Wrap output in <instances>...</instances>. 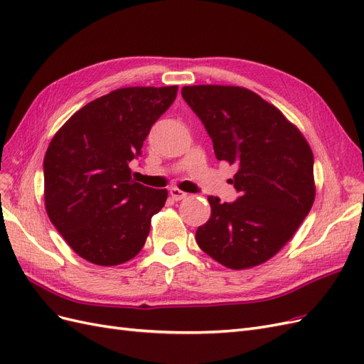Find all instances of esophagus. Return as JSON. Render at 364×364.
<instances>
[{"mask_svg": "<svg viewBox=\"0 0 364 364\" xmlns=\"http://www.w3.org/2000/svg\"><path fill=\"white\" fill-rule=\"evenodd\" d=\"M170 196L173 197V200H182V199H185V197L188 196V194L181 191L179 188H171V190H170Z\"/></svg>", "mask_w": 364, "mask_h": 364, "instance_id": "1", "label": "esophagus"}]
</instances>
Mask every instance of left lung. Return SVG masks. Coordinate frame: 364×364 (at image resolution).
<instances>
[{"mask_svg": "<svg viewBox=\"0 0 364 364\" xmlns=\"http://www.w3.org/2000/svg\"><path fill=\"white\" fill-rule=\"evenodd\" d=\"M211 136L218 161L237 165L240 197L209 196L211 217L196 230L206 255L228 269L259 266L289 243L316 197L313 151L278 107L241 86L182 87Z\"/></svg>", "mask_w": 364, "mask_h": 364, "instance_id": "obj_1", "label": "left lung"}]
</instances>
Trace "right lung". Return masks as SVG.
Instances as JSON below:
<instances>
[{
  "instance_id": "right-lung-1",
  "label": "right lung",
  "mask_w": 364,
  "mask_h": 364,
  "mask_svg": "<svg viewBox=\"0 0 364 364\" xmlns=\"http://www.w3.org/2000/svg\"><path fill=\"white\" fill-rule=\"evenodd\" d=\"M176 94L178 86L119 87L83 106L53 136L43 158L46 209L83 259L118 266L144 246L168 193L135 182L129 162Z\"/></svg>"
}]
</instances>
